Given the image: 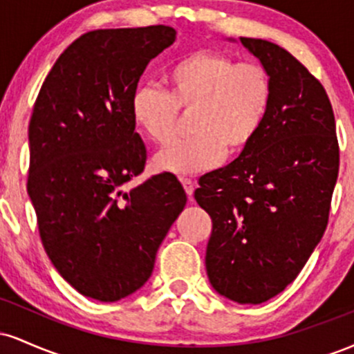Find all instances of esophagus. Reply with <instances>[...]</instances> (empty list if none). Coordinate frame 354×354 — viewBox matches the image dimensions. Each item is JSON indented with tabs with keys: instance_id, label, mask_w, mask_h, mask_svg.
<instances>
[{
	"instance_id": "obj_1",
	"label": "esophagus",
	"mask_w": 354,
	"mask_h": 354,
	"mask_svg": "<svg viewBox=\"0 0 354 354\" xmlns=\"http://www.w3.org/2000/svg\"><path fill=\"white\" fill-rule=\"evenodd\" d=\"M181 185H183V188H185L186 194H188V198H189V200H191V198H193L194 183L191 181V180H188V178H181Z\"/></svg>"
}]
</instances>
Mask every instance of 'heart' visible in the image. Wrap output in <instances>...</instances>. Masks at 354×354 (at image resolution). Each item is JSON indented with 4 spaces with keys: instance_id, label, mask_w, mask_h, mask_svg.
Returning a JSON list of instances; mask_svg holds the SVG:
<instances>
[{
    "instance_id": "b5f03b06",
    "label": "heart",
    "mask_w": 354,
    "mask_h": 354,
    "mask_svg": "<svg viewBox=\"0 0 354 354\" xmlns=\"http://www.w3.org/2000/svg\"><path fill=\"white\" fill-rule=\"evenodd\" d=\"M168 93L143 84L131 100V116L140 133L156 145L174 136L178 109L193 111L194 133L161 149L153 158L158 171L196 174L214 168L225 151L248 148L265 124L273 83L256 61H239L218 51H193L165 73Z\"/></svg>"
}]
</instances>
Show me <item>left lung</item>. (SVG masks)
<instances>
[{"instance_id":"8db88e82","label":"left lung","mask_w":354,"mask_h":354,"mask_svg":"<svg viewBox=\"0 0 354 354\" xmlns=\"http://www.w3.org/2000/svg\"><path fill=\"white\" fill-rule=\"evenodd\" d=\"M239 41L270 73L273 100L253 143L201 176L194 200L213 221L205 258L213 290L259 304L295 281L323 238L339 148L319 81L278 44Z\"/></svg>"}]
</instances>
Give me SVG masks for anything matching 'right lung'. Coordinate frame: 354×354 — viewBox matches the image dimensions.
Masks as SVG:
<instances>
[{"mask_svg": "<svg viewBox=\"0 0 354 354\" xmlns=\"http://www.w3.org/2000/svg\"><path fill=\"white\" fill-rule=\"evenodd\" d=\"M174 39L163 24L80 36L56 59L31 115L28 194L43 246L58 273L98 301L123 299L148 281L188 200L171 173L123 188L146 163L133 95Z\"/></svg>", "mask_w": 354, "mask_h": 354, "instance_id": "1", "label": "right lung"}]
</instances>
